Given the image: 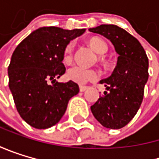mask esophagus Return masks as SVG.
<instances>
[{
    "instance_id": "obj_1",
    "label": "esophagus",
    "mask_w": 159,
    "mask_h": 159,
    "mask_svg": "<svg viewBox=\"0 0 159 159\" xmlns=\"http://www.w3.org/2000/svg\"><path fill=\"white\" fill-rule=\"evenodd\" d=\"M79 89H80V91H85V90H87L88 89V87H86V86H80L79 87Z\"/></svg>"
}]
</instances>
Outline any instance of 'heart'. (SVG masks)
<instances>
[{"instance_id": "obj_1", "label": "heart", "mask_w": 159, "mask_h": 159, "mask_svg": "<svg viewBox=\"0 0 159 159\" xmlns=\"http://www.w3.org/2000/svg\"><path fill=\"white\" fill-rule=\"evenodd\" d=\"M89 45L96 53L100 54V55L105 54L108 50V47L106 45V43L99 38H91L89 41ZM72 49H73L72 44L66 46L65 52H64L65 62H70L71 60ZM97 76L98 75L96 71L83 68V66H74L72 68H70L68 71V78L70 81L79 85H84L88 83L89 81H93L97 78Z\"/></svg>"}]
</instances>
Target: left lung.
<instances>
[{
  "instance_id": "8db88e82",
  "label": "left lung",
  "mask_w": 159,
  "mask_h": 159,
  "mask_svg": "<svg viewBox=\"0 0 159 159\" xmlns=\"http://www.w3.org/2000/svg\"><path fill=\"white\" fill-rule=\"evenodd\" d=\"M89 30L110 40L119 55L112 73L100 81L106 90L90 110L102 126L120 129L134 118L142 103L149 60L138 40L117 25H101Z\"/></svg>"
}]
</instances>
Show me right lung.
Listing matches in <instances>:
<instances>
[{"label": "right lung", "mask_w": 159, "mask_h": 159, "mask_svg": "<svg viewBox=\"0 0 159 159\" xmlns=\"http://www.w3.org/2000/svg\"><path fill=\"white\" fill-rule=\"evenodd\" d=\"M86 31L55 26L40 27L15 48L8 66L9 89L21 117L36 129L57 124L70 99L79 93L76 83H60L66 71L65 49Z\"/></svg>", "instance_id": "right-lung-1"}]
</instances>
